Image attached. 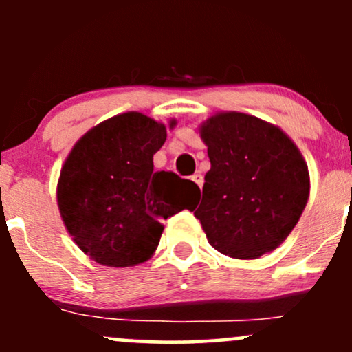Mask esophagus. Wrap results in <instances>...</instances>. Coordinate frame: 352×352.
I'll return each instance as SVG.
<instances>
[{
	"label": "esophagus",
	"mask_w": 352,
	"mask_h": 352,
	"mask_svg": "<svg viewBox=\"0 0 352 352\" xmlns=\"http://www.w3.org/2000/svg\"><path fill=\"white\" fill-rule=\"evenodd\" d=\"M192 180L195 182V184L201 188V185H204V177H201L200 173H195V175H192Z\"/></svg>",
	"instance_id": "esophagus-1"
}]
</instances>
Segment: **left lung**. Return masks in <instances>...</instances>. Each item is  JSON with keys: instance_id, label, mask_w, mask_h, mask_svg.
I'll return each mask as SVG.
<instances>
[{"instance_id": "1", "label": "left lung", "mask_w": 352, "mask_h": 352, "mask_svg": "<svg viewBox=\"0 0 352 352\" xmlns=\"http://www.w3.org/2000/svg\"><path fill=\"white\" fill-rule=\"evenodd\" d=\"M212 168L193 213L210 245L232 258L272 252L292 233L309 197L308 165L278 127L240 112L201 125Z\"/></svg>"}]
</instances>
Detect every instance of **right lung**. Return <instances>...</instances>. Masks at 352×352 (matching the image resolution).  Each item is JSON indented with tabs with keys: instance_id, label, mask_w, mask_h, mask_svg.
<instances>
[{
	"instance_id": "right-lung-1",
	"label": "right lung",
	"mask_w": 352,
	"mask_h": 352,
	"mask_svg": "<svg viewBox=\"0 0 352 352\" xmlns=\"http://www.w3.org/2000/svg\"><path fill=\"white\" fill-rule=\"evenodd\" d=\"M165 139L164 124L127 112L91 129L64 162L60 217L72 240L98 263L124 268L148 260L162 220L192 208L200 193L192 180L153 172V153Z\"/></svg>"
}]
</instances>
